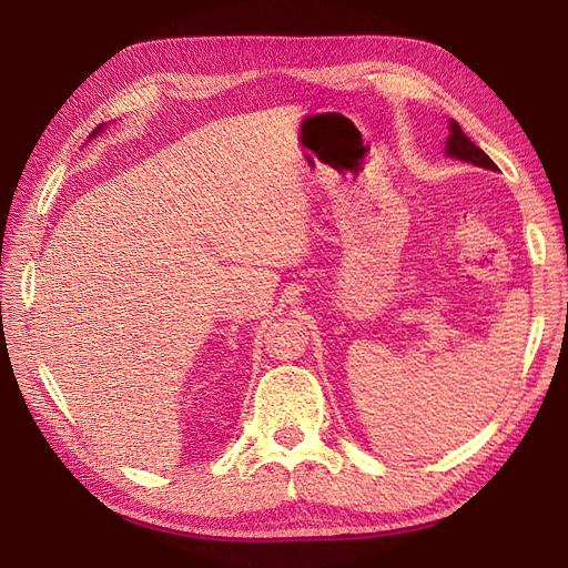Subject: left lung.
Masks as SVG:
<instances>
[{
  "mask_svg": "<svg viewBox=\"0 0 568 568\" xmlns=\"http://www.w3.org/2000/svg\"><path fill=\"white\" fill-rule=\"evenodd\" d=\"M445 151H448V156H455L464 163H474L478 168H488V170H495L497 165L488 159L486 151H480L467 134H464V130L459 128V123H455V120H450V136H448V144H445Z\"/></svg>",
  "mask_w": 568,
  "mask_h": 568,
  "instance_id": "8db88e82",
  "label": "left lung"
}]
</instances>
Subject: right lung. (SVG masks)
I'll use <instances>...</instances> for the list:
<instances>
[{
	"label": "right lung",
	"mask_w": 568,
	"mask_h": 568,
	"mask_svg": "<svg viewBox=\"0 0 568 568\" xmlns=\"http://www.w3.org/2000/svg\"><path fill=\"white\" fill-rule=\"evenodd\" d=\"M97 130H99V128H97ZM94 134H97V132H94Z\"/></svg>",
	"instance_id": "1"
}]
</instances>
